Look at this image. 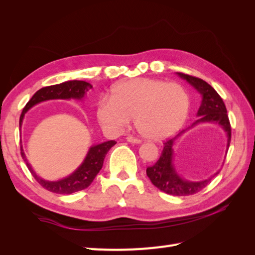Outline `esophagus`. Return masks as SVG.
Here are the masks:
<instances>
[{"label":"esophagus","mask_w":255,"mask_h":255,"mask_svg":"<svg viewBox=\"0 0 255 255\" xmlns=\"http://www.w3.org/2000/svg\"><path fill=\"white\" fill-rule=\"evenodd\" d=\"M127 140H128V142H130V143H140V142H141L140 139H138V138L133 137V136H128V137H127Z\"/></svg>","instance_id":"1"}]
</instances>
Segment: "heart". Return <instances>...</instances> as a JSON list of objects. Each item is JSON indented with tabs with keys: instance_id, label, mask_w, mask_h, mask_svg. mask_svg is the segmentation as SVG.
<instances>
[{
	"instance_id": "obj_1",
	"label": "heart",
	"mask_w": 255,
	"mask_h": 255,
	"mask_svg": "<svg viewBox=\"0 0 255 255\" xmlns=\"http://www.w3.org/2000/svg\"><path fill=\"white\" fill-rule=\"evenodd\" d=\"M189 111V97L181 85L153 79H134L119 83L111 98L97 104L100 125L112 133H121L136 117L138 132L160 140L180 129Z\"/></svg>"
}]
</instances>
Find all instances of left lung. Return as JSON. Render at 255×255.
Listing matches in <instances>:
<instances>
[{"label":"left lung","mask_w":255,"mask_h":255,"mask_svg":"<svg viewBox=\"0 0 255 255\" xmlns=\"http://www.w3.org/2000/svg\"><path fill=\"white\" fill-rule=\"evenodd\" d=\"M176 74L181 79L188 82L202 96V102L197 113L199 119L192 123L191 127L182 130L180 134H177L175 137L164 142V148L163 151H161L159 159L153 166L146 168V175H148L154 186H156L159 190L166 192L168 195L189 196L197 194V192L203 189L211 182L213 177L219 173V171L214 173V175L210 176L208 179L200 182H192L183 179L177 173L173 164V145L175 144V141L179 139V137L183 133L186 132L187 129L191 128L192 127L199 125V123L208 122L217 125L223 129L227 137L228 150L231 142V126L227 115L226 105L223 103L221 97L217 94V91L210 84H207L201 79L196 78V76H191L181 72H176Z\"/></svg>","instance_id":"8db88e82"}]
</instances>
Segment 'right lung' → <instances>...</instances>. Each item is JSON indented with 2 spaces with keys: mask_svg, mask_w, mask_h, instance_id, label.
<instances>
[{
  "mask_svg": "<svg viewBox=\"0 0 255 255\" xmlns=\"http://www.w3.org/2000/svg\"><path fill=\"white\" fill-rule=\"evenodd\" d=\"M91 84L84 82V81H67L61 84L52 85V86L43 87L38 90L36 94L29 100L27 104L25 105L23 112L20 116V122L19 126L22 127L23 118L24 115L27 113L28 110L32 109L33 106L39 104L44 101H49V100H82L86 92L91 89ZM21 143V141H20ZM116 144L115 140L105 141L99 144L91 145L86 157L83 160V163L78 167L75 171H73L70 175H68L64 179H60L58 181H47L41 179L40 176H38L36 172L33 170L32 166L28 164L26 159V156L24 154L21 143V155L22 158L24 159L26 163V166L30 173L33 174L35 180L39 183L43 188H45L49 191L55 192V194H61V195H69L72 192H76L87 188L89 185L95 180L96 175L101 170L103 166V161L105 158V155L107 152L110 151L113 145Z\"/></svg>",
  "mask_w": 255,
  "mask_h": 255,
  "instance_id": "obj_1",
  "label": "right lung"
}]
</instances>
